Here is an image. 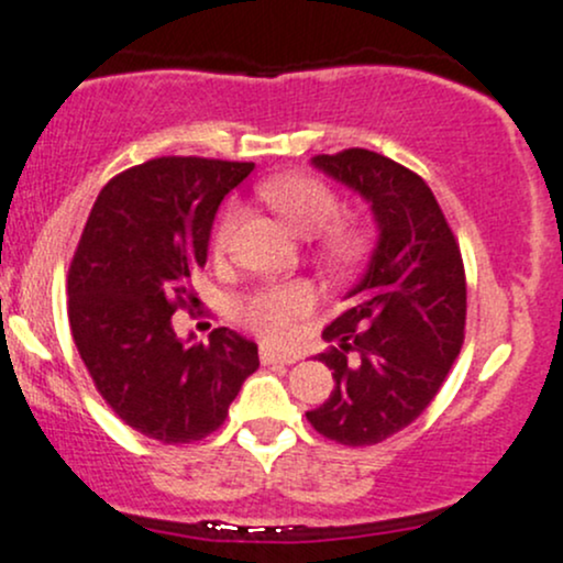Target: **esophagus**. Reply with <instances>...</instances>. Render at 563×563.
I'll return each mask as SVG.
<instances>
[{
  "instance_id": "obj_1",
  "label": "esophagus",
  "mask_w": 563,
  "mask_h": 563,
  "mask_svg": "<svg viewBox=\"0 0 563 563\" xmlns=\"http://www.w3.org/2000/svg\"><path fill=\"white\" fill-rule=\"evenodd\" d=\"M258 357H262L264 366H269V363H283V366H291V363H296L294 355H280V352H275L272 347H262Z\"/></svg>"
}]
</instances>
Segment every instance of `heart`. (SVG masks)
<instances>
[{
	"mask_svg": "<svg viewBox=\"0 0 563 563\" xmlns=\"http://www.w3.org/2000/svg\"><path fill=\"white\" fill-rule=\"evenodd\" d=\"M264 197L277 208L296 230L312 234L325 230L339 213V197L333 195L329 184L320 178L305 176H283L264 187ZM240 221V206L230 202L216 221L211 232V251L216 258H224L232 251L234 230ZM329 245L333 256L352 258L361 249V240L347 230H333L329 234ZM318 288L310 280H288L269 283L258 288L240 305V318L245 325L264 336L272 344H291L299 333V320L307 318L318 305Z\"/></svg>",
	"mask_w": 563,
	"mask_h": 563,
	"instance_id": "obj_1",
	"label": "heart"
}]
</instances>
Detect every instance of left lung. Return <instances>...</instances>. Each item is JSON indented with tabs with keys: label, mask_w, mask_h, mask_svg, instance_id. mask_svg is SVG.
<instances>
[{
	"label": "left lung",
	"mask_w": 563,
	"mask_h": 563,
	"mask_svg": "<svg viewBox=\"0 0 563 563\" xmlns=\"http://www.w3.org/2000/svg\"><path fill=\"white\" fill-rule=\"evenodd\" d=\"M312 163L372 202L379 240L347 310L325 325L339 347L318 361L336 387L307 419L342 446H374L409 428L446 382L465 342V264L422 176L368 150Z\"/></svg>",
	"instance_id": "left-lung-1"
}]
</instances>
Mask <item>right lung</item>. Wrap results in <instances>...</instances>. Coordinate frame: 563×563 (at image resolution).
Segmentation results:
<instances>
[{
    "instance_id": "right-lung-1",
    "label": "right lung",
    "mask_w": 563,
    "mask_h": 563,
    "mask_svg": "<svg viewBox=\"0 0 563 563\" xmlns=\"http://www.w3.org/2000/svg\"><path fill=\"white\" fill-rule=\"evenodd\" d=\"M253 163L157 157L122 170L98 195L69 267V325L111 411L159 443H195L224 424L258 368L256 344L213 329L206 344L173 331L197 305L221 200ZM191 339V336H189Z\"/></svg>"
}]
</instances>
